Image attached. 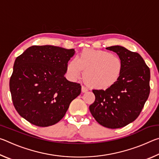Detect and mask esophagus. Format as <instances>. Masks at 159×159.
I'll return each instance as SVG.
<instances>
[{"label": "esophagus", "mask_w": 159, "mask_h": 159, "mask_svg": "<svg viewBox=\"0 0 159 159\" xmlns=\"http://www.w3.org/2000/svg\"><path fill=\"white\" fill-rule=\"evenodd\" d=\"M88 90V89L87 88V87H85L84 85L81 86V91L83 93H86Z\"/></svg>", "instance_id": "esophagus-1"}]
</instances>
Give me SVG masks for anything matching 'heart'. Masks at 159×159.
<instances>
[{"mask_svg": "<svg viewBox=\"0 0 159 159\" xmlns=\"http://www.w3.org/2000/svg\"><path fill=\"white\" fill-rule=\"evenodd\" d=\"M123 64L120 57L105 50L85 49L66 66L70 78L76 80L81 76L94 89L107 90L120 79Z\"/></svg>", "mask_w": 159, "mask_h": 159, "instance_id": "heart-1", "label": "heart"}]
</instances>
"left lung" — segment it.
I'll use <instances>...</instances> for the list:
<instances>
[{
    "instance_id": "8db88e82",
    "label": "left lung",
    "mask_w": 159,
    "mask_h": 159,
    "mask_svg": "<svg viewBox=\"0 0 159 159\" xmlns=\"http://www.w3.org/2000/svg\"><path fill=\"white\" fill-rule=\"evenodd\" d=\"M123 61L122 74L116 83L104 90H93L95 100L91 114L104 127L123 128L140 114L150 93V70L140 55L120 45L107 48Z\"/></svg>"
}]
</instances>
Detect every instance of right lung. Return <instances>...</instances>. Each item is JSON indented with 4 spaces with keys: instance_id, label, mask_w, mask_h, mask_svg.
I'll return each mask as SVG.
<instances>
[{
    "instance_id": "1",
    "label": "right lung",
    "mask_w": 159,
    "mask_h": 159,
    "mask_svg": "<svg viewBox=\"0 0 159 159\" xmlns=\"http://www.w3.org/2000/svg\"><path fill=\"white\" fill-rule=\"evenodd\" d=\"M74 54V49L34 45L16 58L10 80L12 102L31 124L48 127L58 123L80 94L79 83L64 77Z\"/></svg>"
}]
</instances>
